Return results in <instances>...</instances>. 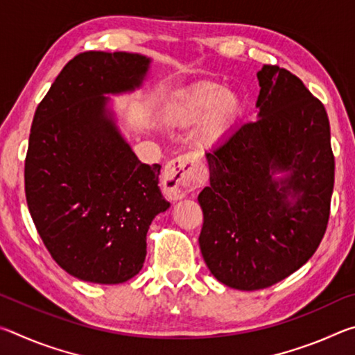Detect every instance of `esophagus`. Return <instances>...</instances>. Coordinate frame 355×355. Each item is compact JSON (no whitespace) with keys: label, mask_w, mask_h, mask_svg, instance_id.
<instances>
[{"label":"esophagus","mask_w":355,"mask_h":355,"mask_svg":"<svg viewBox=\"0 0 355 355\" xmlns=\"http://www.w3.org/2000/svg\"><path fill=\"white\" fill-rule=\"evenodd\" d=\"M207 182V171L194 156L183 155L167 163L161 177L164 194L172 200H182Z\"/></svg>","instance_id":"obj_1"}]
</instances>
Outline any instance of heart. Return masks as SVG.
I'll use <instances>...</instances> for the list:
<instances>
[{
    "label": "heart",
    "instance_id": "1",
    "mask_svg": "<svg viewBox=\"0 0 355 355\" xmlns=\"http://www.w3.org/2000/svg\"><path fill=\"white\" fill-rule=\"evenodd\" d=\"M244 94L219 83H200L188 89L166 107L164 120L172 127L194 128L196 146L209 150L219 146L236 128L245 114Z\"/></svg>",
    "mask_w": 355,
    "mask_h": 355
}]
</instances>
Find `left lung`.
<instances>
[{
    "label": "left lung",
    "mask_w": 355,
    "mask_h": 355,
    "mask_svg": "<svg viewBox=\"0 0 355 355\" xmlns=\"http://www.w3.org/2000/svg\"><path fill=\"white\" fill-rule=\"evenodd\" d=\"M257 120L205 153L202 257L220 284L272 286L307 263L326 232L335 159L322 103L277 65L257 73Z\"/></svg>",
    "instance_id": "1"
}]
</instances>
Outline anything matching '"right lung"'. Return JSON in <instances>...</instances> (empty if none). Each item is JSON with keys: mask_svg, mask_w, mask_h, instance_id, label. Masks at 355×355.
<instances>
[{"mask_svg": "<svg viewBox=\"0 0 355 355\" xmlns=\"http://www.w3.org/2000/svg\"><path fill=\"white\" fill-rule=\"evenodd\" d=\"M150 65L139 53H81L34 114L25 161L29 213L59 266L91 284L135 277L150 224L171 207L158 186L161 166L135 155L110 97L141 89Z\"/></svg>", "mask_w": 355, "mask_h": 355, "instance_id": "right-lung-1", "label": "right lung"}]
</instances>
